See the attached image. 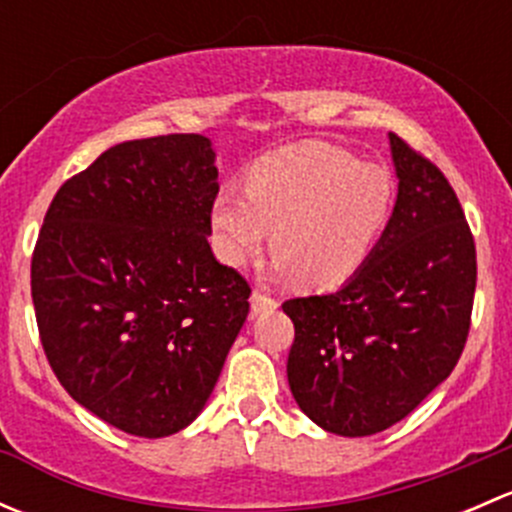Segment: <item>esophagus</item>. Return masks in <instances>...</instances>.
<instances>
[{
	"mask_svg": "<svg viewBox=\"0 0 512 512\" xmlns=\"http://www.w3.org/2000/svg\"><path fill=\"white\" fill-rule=\"evenodd\" d=\"M250 309H252V314L272 312V309H277V299L267 297L265 292L255 289V292H252V297H250Z\"/></svg>",
	"mask_w": 512,
	"mask_h": 512,
	"instance_id": "1",
	"label": "esophagus"
}]
</instances>
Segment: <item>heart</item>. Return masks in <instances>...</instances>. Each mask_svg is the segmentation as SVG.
I'll return each instance as SVG.
<instances>
[{
    "label": "heart",
    "instance_id": "heart-1",
    "mask_svg": "<svg viewBox=\"0 0 512 512\" xmlns=\"http://www.w3.org/2000/svg\"><path fill=\"white\" fill-rule=\"evenodd\" d=\"M396 183L389 168L359 163L329 143H299L252 165L245 195L225 190L210 210L213 250L240 267L272 227L275 275L329 289L352 280L389 227Z\"/></svg>",
    "mask_w": 512,
    "mask_h": 512
}]
</instances>
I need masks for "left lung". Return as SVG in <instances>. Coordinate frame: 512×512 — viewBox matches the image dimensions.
<instances>
[{
	"label": "left lung",
	"mask_w": 512,
	"mask_h": 512,
	"mask_svg": "<svg viewBox=\"0 0 512 512\" xmlns=\"http://www.w3.org/2000/svg\"><path fill=\"white\" fill-rule=\"evenodd\" d=\"M399 195L366 265L294 322L287 379L299 409L337 436L394 426L451 376L471 329L476 242L446 175L389 133Z\"/></svg>",
	"instance_id": "left-lung-1"
}]
</instances>
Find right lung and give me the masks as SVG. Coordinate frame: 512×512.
I'll list each match as a JSON object with an SVG mask.
<instances>
[{"label": "right lung", "mask_w": 512, "mask_h": 512, "mask_svg": "<svg viewBox=\"0 0 512 512\" xmlns=\"http://www.w3.org/2000/svg\"><path fill=\"white\" fill-rule=\"evenodd\" d=\"M210 138L126 141L59 188L32 257L41 347L71 399L131 436L183 431L250 312L210 250Z\"/></svg>", "instance_id": "right-lung-1"}]
</instances>
